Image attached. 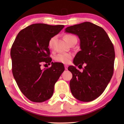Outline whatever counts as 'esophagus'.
<instances>
[{
    "mask_svg": "<svg viewBox=\"0 0 124 124\" xmlns=\"http://www.w3.org/2000/svg\"><path fill=\"white\" fill-rule=\"evenodd\" d=\"M64 67H65V70H67V69H68V66L67 65H64Z\"/></svg>",
    "mask_w": 124,
    "mask_h": 124,
    "instance_id": "esophagus-1",
    "label": "esophagus"
}]
</instances>
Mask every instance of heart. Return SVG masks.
I'll use <instances>...</instances> for the list:
<instances>
[{
	"label": "heart",
	"instance_id": "b5f03b06",
	"mask_svg": "<svg viewBox=\"0 0 124 124\" xmlns=\"http://www.w3.org/2000/svg\"><path fill=\"white\" fill-rule=\"evenodd\" d=\"M76 38L73 35L70 34L66 35L64 37V39L68 43L73 38ZM55 39V37H52L50 39L48 42V47L50 48H52V46H53V42ZM72 55L71 54H59L55 56V60L56 62H62L64 64H68L70 62L71 59H72Z\"/></svg>",
	"mask_w": 124,
	"mask_h": 124
}]
</instances>
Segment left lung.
Instances as JSON below:
<instances>
[{
    "instance_id": "obj_1",
    "label": "left lung",
    "mask_w": 124,
    "mask_h": 124,
    "mask_svg": "<svg viewBox=\"0 0 124 124\" xmlns=\"http://www.w3.org/2000/svg\"><path fill=\"white\" fill-rule=\"evenodd\" d=\"M65 32L78 36L81 50L73 63L81 68L85 65L82 72L74 66L68 68L73 76L71 93L80 101H94L105 90L113 76L114 47L105 30L90 22L68 27Z\"/></svg>"
}]
</instances>
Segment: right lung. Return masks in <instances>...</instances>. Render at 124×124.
I'll use <instances>...</instances> for the list:
<instances>
[{"label":"right lung","mask_w":124,"mask_h":124,"mask_svg":"<svg viewBox=\"0 0 124 124\" xmlns=\"http://www.w3.org/2000/svg\"><path fill=\"white\" fill-rule=\"evenodd\" d=\"M64 26L34 23L21 30L11 50L12 73L22 93L33 102L50 99L54 86L64 70L63 64L52 62V67L41 70L43 63L51 62L48 42Z\"/></svg>","instance_id":"1"}]
</instances>
